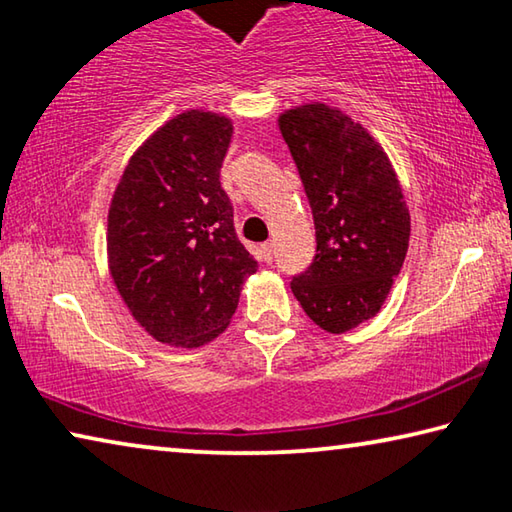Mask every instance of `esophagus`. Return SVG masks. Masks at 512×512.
I'll return each mask as SVG.
<instances>
[{
	"label": "esophagus",
	"mask_w": 512,
	"mask_h": 512,
	"mask_svg": "<svg viewBox=\"0 0 512 512\" xmlns=\"http://www.w3.org/2000/svg\"><path fill=\"white\" fill-rule=\"evenodd\" d=\"M259 257H262V262L271 264L273 262V244H262V248H259Z\"/></svg>",
	"instance_id": "obj_1"
}]
</instances>
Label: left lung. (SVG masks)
Here are the masks:
<instances>
[{
	"instance_id": "left-lung-1",
	"label": "left lung",
	"mask_w": 512,
	"mask_h": 512,
	"mask_svg": "<svg viewBox=\"0 0 512 512\" xmlns=\"http://www.w3.org/2000/svg\"><path fill=\"white\" fill-rule=\"evenodd\" d=\"M277 126L316 225V257L291 291L325 332H350L377 316L409 250L400 180L375 137L339 108L305 103L284 110Z\"/></svg>"
}]
</instances>
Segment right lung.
<instances>
[{"label": "right lung", "mask_w": 512, "mask_h": 512, "mask_svg": "<svg viewBox=\"0 0 512 512\" xmlns=\"http://www.w3.org/2000/svg\"><path fill=\"white\" fill-rule=\"evenodd\" d=\"M230 140L225 115L180 112L131 155L110 201L112 282L137 323L176 348L216 339L257 271L219 180Z\"/></svg>", "instance_id": "1"}]
</instances>
